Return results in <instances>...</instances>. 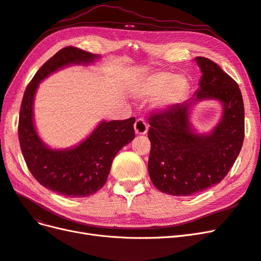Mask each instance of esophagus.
<instances>
[{"instance_id":"1","label":"esophagus","mask_w":261,"mask_h":261,"mask_svg":"<svg viewBox=\"0 0 261 261\" xmlns=\"http://www.w3.org/2000/svg\"><path fill=\"white\" fill-rule=\"evenodd\" d=\"M134 128H135V133L137 135H145L148 132V125L144 118H138L134 125Z\"/></svg>"}]
</instances>
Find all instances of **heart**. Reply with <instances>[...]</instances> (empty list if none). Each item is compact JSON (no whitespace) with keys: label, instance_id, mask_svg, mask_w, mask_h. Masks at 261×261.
<instances>
[{"label":"heart","instance_id":"b5f03b06","mask_svg":"<svg viewBox=\"0 0 261 261\" xmlns=\"http://www.w3.org/2000/svg\"><path fill=\"white\" fill-rule=\"evenodd\" d=\"M188 90V81L184 75H173L169 72H155L139 80L134 93L138 98H152L158 94L154 106L169 108L174 106L185 97Z\"/></svg>","mask_w":261,"mask_h":261}]
</instances>
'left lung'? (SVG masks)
<instances>
[{"label":"left lung","instance_id":"left-lung-1","mask_svg":"<svg viewBox=\"0 0 261 261\" xmlns=\"http://www.w3.org/2000/svg\"><path fill=\"white\" fill-rule=\"evenodd\" d=\"M195 60L202 73L195 97L149 118V175L160 192L173 196H191L219 184L233 167L244 141L239 85L211 60ZM202 99H218L224 107L223 117L209 134L196 133L189 122V110Z\"/></svg>","mask_w":261,"mask_h":261}]
</instances>
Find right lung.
<instances>
[{"label":"right lung","instance_id":"right-lung-1","mask_svg":"<svg viewBox=\"0 0 261 261\" xmlns=\"http://www.w3.org/2000/svg\"><path fill=\"white\" fill-rule=\"evenodd\" d=\"M98 54L66 46L46 61L23 93L18 138L27 167L45 188L65 197H88L106 184L116 153L135 138L130 117L124 121H102L80 145L68 149H51L39 137L34 123V99L39 86L52 73L72 64L88 65Z\"/></svg>","mask_w":261,"mask_h":261}]
</instances>
